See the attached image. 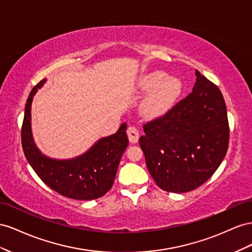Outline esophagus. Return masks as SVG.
<instances>
[{"instance_id":"esophagus-1","label":"esophagus","mask_w":252,"mask_h":252,"mask_svg":"<svg viewBox=\"0 0 252 252\" xmlns=\"http://www.w3.org/2000/svg\"><path fill=\"white\" fill-rule=\"evenodd\" d=\"M126 134H127V137L128 140H130L131 143H136L139 139V132L137 128L135 126H130L126 130Z\"/></svg>"}]
</instances>
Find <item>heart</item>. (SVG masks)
<instances>
[{
	"label": "heart",
	"mask_w": 252,
	"mask_h": 252,
	"mask_svg": "<svg viewBox=\"0 0 252 252\" xmlns=\"http://www.w3.org/2000/svg\"><path fill=\"white\" fill-rule=\"evenodd\" d=\"M139 86L145 92L151 91L140 105L141 112L149 117L159 116L166 113L183 91V84L179 79L169 77L161 70H154L143 75L139 79Z\"/></svg>",
	"instance_id": "b5f03b06"
}]
</instances>
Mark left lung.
I'll return each mask as SVG.
<instances>
[{
	"label": "left lung",
	"instance_id": "left-lung-1",
	"mask_svg": "<svg viewBox=\"0 0 252 252\" xmlns=\"http://www.w3.org/2000/svg\"><path fill=\"white\" fill-rule=\"evenodd\" d=\"M195 76L191 94L143 126L145 135L139 138L150 174L167 192L198 188L217 171L228 150L224 97L198 70Z\"/></svg>",
	"mask_w": 252,
	"mask_h": 252
}]
</instances>
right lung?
Segmentation results:
<instances>
[{"mask_svg":"<svg viewBox=\"0 0 252 252\" xmlns=\"http://www.w3.org/2000/svg\"><path fill=\"white\" fill-rule=\"evenodd\" d=\"M46 79L32 90L26 101L22 126V147L27 161L42 182L63 196L78 200H91L103 196L114 184L121 156L128 139L126 124L118 131L99 139L80 156L70 159H55L42 154L32 134V102L35 93Z\"/></svg>","mask_w":252,"mask_h":252,"instance_id":"obj_1","label":"right lung"}]
</instances>
